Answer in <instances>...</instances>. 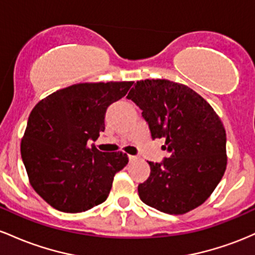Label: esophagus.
<instances>
[{
  "label": "esophagus",
  "mask_w": 255,
  "mask_h": 255,
  "mask_svg": "<svg viewBox=\"0 0 255 255\" xmlns=\"http://www.w3.org/2000/svg\"><path fill=\"white\" fill-rule=\"evenodd\" d=\"M128 159H130V161H135V160H137L138 158H137L136 155H128Z\"/></svg>",
  "instance_id": "obj_1"
}]
</instances>
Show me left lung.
<instances>
[{
    "label": "left lung",
    "mask_w": 255,
    "mask_h": 255,
    "mask_svg": "<svg viewBox=\"0 0 255 255\" xmlns=\"http://www.w3.org/2000/svg\"><path fill=\"white\" fill-rule=\"evenodd\" d=\"M143 111L151 138H165L171 153L161 164L148 161L150 176L138 185L145 205L184 214L202 205L227 170V133L212 106L187 85L144 79L128 94Z\"/></svg>",
    "instance_id": "left-lung-1"
}]
</instances>
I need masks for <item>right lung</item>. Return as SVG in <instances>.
<instances>
[{"instance_id": "obj_1", "label": "right lung", "mask_w": 255, "mask_h": 255, "mask_svg": "<svg viewBox=\"0 0 255 255\" xmlns=\"http://www.w3.org/2000/svg\"><path fill=\"white\" fill-rule=\"evenodd\" d=\"M132 82L79 83L41 100L28 117L20 151L33 190L55 210L85 212L108 197L128 158L88 147L105 131L106 110Z\"/></svg>"}]
</instances>
